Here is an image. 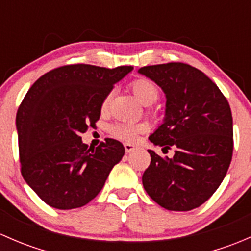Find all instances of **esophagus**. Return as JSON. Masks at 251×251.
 Masks as SVG:
<instances>
[{"label": "esophagus", "mask_w": 251, "mask_h": 251, "mask_svg": "<svg viewBox=\"0 0 251 251\" xmlns=\"http://www.w3.org/2000/svg\"><path fill=\"white\" fill-rule=\"evenodd\" d=\"M124 147H125L126 153H131V151H133L136 148H137V147L133 146V144H131V143H124Z\"/></svg>", "instance_id": "34e87169"}]
</instances>
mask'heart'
<instances>
[{
    "label": "heart",
    "instance_id": "1",
    "mask_svg": "<svg viewBox=\"0 0 251 251\" xmlns=\"http://www.w3.org/2000/svg\"><path fill=\"white\" fill-rule=\"evenodd\" d=\"M133 95L144 105L153 104L159 97V88L153 81L148 78H137L131 85ZM110 93L103 100V108H105L109 103ZM147 130V126L143 123H118L110 127V133L115 138L126 142L136 141L138 135L143 133Z\"/></svg>",
    "mask_w": 251,
    "mask_h": 251
}]
</instances>
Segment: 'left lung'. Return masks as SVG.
Wrapping results in <instances>:
<instances>
[{
	"instance_id": "left-lung-1",
	"label": "left lung",
	"mask_w": 251,
	"mask_h": 251,
	"mask_svg": "<svg viewBox=\"0 0 251 251\" xmlns=\"http://www.w3.org/2000/svg\"><path fill=\"white\" fill-rule=\"evenodd\" d=\"M138 73L165 93V116L149 136L173 158L148 149L142 183L155 203L171 211L204 204L226 176L233 153V120L226 97L201 70L183 63L143 67Z\"/></svg>"
}]
</instances>
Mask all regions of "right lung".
Listing matches in <instances>:
<instances>
[{
  "label": "right lung",
  "mask_w": 251,
  "mask_h": 251,
  "mask_svg": "<svg viewBox=\"0 0 251 251\" xmlns=\"http://www.w3.org/2000/svg\"><path fill=\"white\" fill-rule=\"evenodd\" d=\"M133 67L64 65L42 75L17 113L22 175L35 193L60 210L90 203L125 148L107 138L95 149L80 135L100 119L103 100Z\"/></svg>",
  "instance_id": "1"
}]
</instances>
